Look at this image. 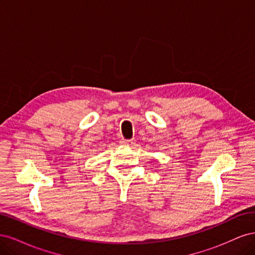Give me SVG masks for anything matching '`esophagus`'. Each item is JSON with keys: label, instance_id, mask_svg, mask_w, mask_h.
<instances>
[{"label": "esophagus", "instance_id": "34e87169", "mask_svg": "<svg viewBox=\"0 0 255 255\" xmlns=\"http://www.w3.org/2000/svg\"><path fill=\"white\" fill-rule=\"evenodd\" d=\"M122 144H128V145H133L135 143V139H121L120 141Z\"/></svg>", "mask_w": 255, "mask_h": 255}]
</instances>
